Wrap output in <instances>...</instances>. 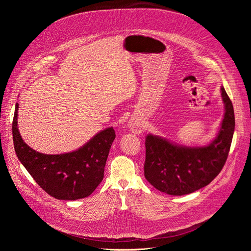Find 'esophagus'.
I'll return each mask as SVG.
<instances>
[{
    "instance_id": "esophagus-1",
    "label": "esophagus",
    "mask_w": 251,
    "mask_h": 251,
    "mask_svg": "<svg viewBox=\"0 0 251 251\" xmlns=\"http://www.w3.org/2000/svg\"><path fill=\"white\" fill-rule=\"evenodd\" d=\"M143 122L141 121L140 118H138L137 116H133L130 118L129 122H128V128L130 129V131L134 134H140L143 131Z\"/></svg>"
}]
</instances>
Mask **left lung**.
Wrapping results in <instances>:
<instances>
[{
    "mask_svg": "<svg viewBox=\"0 0 251 251\" xmlns=\"http://www.w3.org/2000/svg\"><path fill=\"white\" fill-rule=\"evenodd\" d=\"M225 116L210 144L187 147L152 134L146 137V180L160 192L184 196L207 186L223 170L230 149L235 120L232 103L224 86Z\"/></svg>",
    "mask_w": 251,
    "mask_h": 251,
    "instance_id": "8db88e82",
    "label": "left lung"
}]
</instances>
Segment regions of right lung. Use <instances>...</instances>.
I'll use <instances>...</instances> for the list:
<instances>
[{
    "instance_id": "right-lung-1",
    "label": "right lung",
    "mask_w": 251,
    "mask_h": 251,
    "mask_svg": "<svg viewBox=\"0 0 251 251\" xmlns=\"http://www.w3.org/2000/svg\"><path fill=\"white\" fill-rule=\"evenodd\" d=\"M18 109L17 103L12 127L15 151L33 180L57 200L75 201L90 196L103 180L107 157L115 139L113 127L100 131L76 151L47 155L24 142L18 129Z\"/></svg>"
}]
</instances>
